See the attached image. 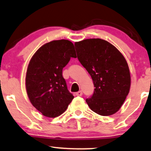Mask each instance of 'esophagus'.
Listing matches in <instances>:
<instances>
[{
    "label": "esophagus",
    "instance_id": "esophagus-1",
    "mask_svg": "<svg viewBox=\"0 0 151 151\" xmlns=\"http://www.w3.org/2000/svg\"><path fill=\"white\" fill-rule=\"evenodd\" d=\"M76 95H77V96H81L82 95V91H81V90H80V91L76 92Z\"/></svg>",
    "mask_w": 151,
    "mask_h": 151
}]
</instances>
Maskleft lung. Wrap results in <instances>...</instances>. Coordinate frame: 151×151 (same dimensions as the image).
Here are the masks:
<instances>
[{"mask_svg":"<svg viewBox=\"0 0 151 151\" xmlns=\"http://www.w3.org/2000/svg\"><path fill=\"white\" fill-rule=\"evenodd\" d=\"M77 58L91 76L94 88L86 101L101 116L116 113L129 93L130 74L123 55L109 42L89 39L76 42Z\"/></svg>","mask_w":151,"mask_h":151,"instance_id":"1","label":"left lung"}]
</instances>
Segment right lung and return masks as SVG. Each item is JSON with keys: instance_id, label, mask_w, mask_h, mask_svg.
Instances as JSON below:
<instances>
[{"instance_id": "add662e5", "label": "right lung", "mask_w": 151, "mask_h": 151, "mask_svg": "<svg viewBox=\"0 0 151 151\" xmlns=\"http://www.w3.org/2000/svg\"><path fill=\"white\" fill-rule=\"evenodd\" d=\"M71 57H77L74 44L61 39L44 44L30 59L25 77L26 91L31 104L44 116L55 118L61 115L74 99L62 75Z\"/></svg>"}]
</instances>
